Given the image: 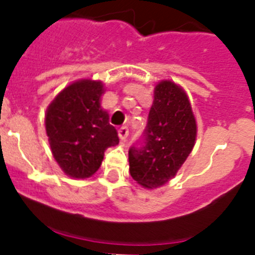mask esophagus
I'll return each instance as SVG.
<instances>
[{"mask_svg":"<svg viewBox=\"0 0 255 255\" xmlns=\"http://www.w3.org/2000/svg\"><path fill=\"white\" fill-rule=\"evenodd\" d=\"M128 135H129V130H128V128L123 126V128H120V129H119V138H120V140H123V141L126 140Z\"/></svg>","mask_w":255,"mask_h":255,"instance_id":"esophagus-1","label":"esophagus"}]
</instances>
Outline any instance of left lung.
Segmentation results:
<instances>
[{"mask_svg":"<svg viewBox=\"0 0 255 255\" xmlns=\"http://www.w3.org/2000/svg\"><path fill=\"white\" fill-rule=\"evenodd\" d=\"M197 120L186 92L172 80L154 87L141 147L129 149V171L145 189L167 184L194 148Z\"/></svg>","mask_w":255,"mask_h":255,"instance_id":"1","label":"left lung"}]
</instances>
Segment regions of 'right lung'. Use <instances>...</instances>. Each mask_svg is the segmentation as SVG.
<instances>
[{
  "label": "right lung",
  "instance_id": "obj_1",
  "mask_svg": "<svg viewBox=\"0 0 255 255\" xmlns=\"http://www.w3.org/2000/svg\"><path fill=\"white\" fill-rule=\"evenodd\" d=\"M105 84L80 79L64 88L47 107L44 125L53 158L73 179L98 171L105 150L119 144L108 112L101 107Z\"/></svg>",
  "mask_w": 255,
  "mask_h": 255
}]
</instances>
